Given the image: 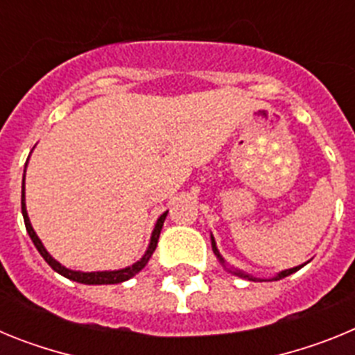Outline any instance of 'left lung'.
Instances as JSON below:
<instances>
[{"mask_svg": "<svg viewBox=\"0 0 355 355\" xmlns=\"http://www.w3.org/2000/svg\"><path fill=\"white\" fill-rule=\"evenodd\" d=\"M211 245H213V252L216 254V258H218V259H220L222 263H224V259H222V256H220V254H218V250H216V245H215V240H213V236H211ZM300 266H302V265H300ZM300 266H295V268H290V270H284V272H281V274H279L277 277H274V279H275V281H279V279L288 277V275H290V274H293V272H297V270H299ZM234 274H236V275H240V277H247V279H250V281H256V279H254V277H250V275H245V274H241V272H234Z\"/></svg>", "mask_w": 355, "mask_h": 355, "instance_id": "1", "label": "left lung"}]
</instances>
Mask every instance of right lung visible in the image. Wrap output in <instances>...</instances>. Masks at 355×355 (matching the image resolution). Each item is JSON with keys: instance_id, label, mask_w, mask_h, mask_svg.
Wrapping results in <instances>:
<instances>
[{"instance_id": "1", "label": "right lung", "mask_w": 355, "mask_h": 355, "mask_svg": "<svg viewBox=\"0 0 355 355\" xmlns=\"http://www.w3.org/2000/svg\"><path fill=\"white\" fill-rule=\"evenodd\" d=\"M21 209H23L24 225H26L28 234H30L31 241H33V245H35L37 250L40 252V256L46 259V263H48L53 270L58 272L60 275H64V277L71 279V281H76V283H81V284H117V283H122V281H128V279H131L133 275L139 274L144 266L147 265L149 258L153 256V252H155L156 245H158L159 231H162L163 222H165V216H167V211L159 216L158 222H156V225H155V231H153V236H150L149 249H147V252L144 254V258L140 259V261L135 263V265L128 266V268H122V270H115V272H74V270H69V268H65V266H62L60 263L49 256L48 250L44 249L42 241L39 240V236H37L35 231H33V227H31L30 218H28V213H26V205H24V180H23V192H21Z\"/></svg>"}]
</instances>
